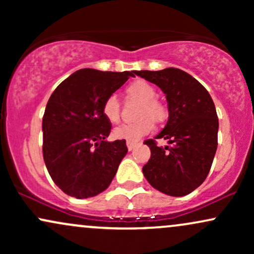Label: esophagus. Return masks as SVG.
Here are the masks:
<instances>
[{
    "label": "esophagus",
    "instance_id": "34e87169",
    "mask_svg": "<svg viewBox=\"0 0 254 254\" xmlns=\"http://www.w3.org/2000/svg\"><path fill=\"white\" fill-rule=\"evenodd\" d=\"M127 149L131 151V150L135 149L137 143H135V142H127Z\"/></svg>",
    "mask_w": 254,
    "mask_h": 254
}]
</instances>
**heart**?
<instances>
[{"mask_svg": "<svg viewBox=\"0 0 254 254\" xmlns=\"http://www.w3.org/2000/svg\"><path fill=\"white\" fill-rule=\"evenodd\" d=\"M127 95L129 98L142 101L139 106L137 119L133 123H127L116 127L112 135L116 139L127 142H137L142 137L148 135L154 129V119L156 123H161L167 117V109L164 104L156 99V89L147 81L136 80L127 84ZM103 115L111 124H117L121 121L122 106L118 98L111 94L105 99L103 104Z\"/></svg>", "mask_w": 254, "mask_h": 254, "instance_id": "heart-1", "label": "heart"}]
</instances>
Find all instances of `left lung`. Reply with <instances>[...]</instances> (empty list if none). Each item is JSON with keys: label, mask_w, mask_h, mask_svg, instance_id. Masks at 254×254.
Returning a JSON list of instances; mask_svg holds the SVG:
<instances>
[{"label": "left lung", "mask_w": 254, "mask_h": 254, "mask_svg": "<svg viewBox=\"0 0 254 254\" xmlns=\"http://www.w3.org/2000/svg\"><path fill=\"white\" fill-rule=\"evenodd\" d=\"M135 74L164 90L170 111L167 124L155 137L167 139L170 145L162 148L155 139L144 141L151 151L142 170L145 179L168 196H186L208 177L216 153L218 118L214 101L202 83L180 69Z\"/></svg>", "instance_id": "obj_1"}]
</instances>
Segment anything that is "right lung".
<instances>
[{
	"label": "right lung",
	"instance_id": "right-lung-1",
	"mask_svg": "<svg viewBox=\"0 0 254 254\" xmlns=\"http://www.w3.org/2000/svg\"><path fill=\"white\" fill-rule=\"evenodd\" d=\"M135 71L81 69L58 84L43 117V156L64 193L89 198L106 190L127 155L125 141L107 142L112 124L103 104Z\"/></svg>",
	"mask_w": 254,
	"mask_h": 254
}]
</instances>
